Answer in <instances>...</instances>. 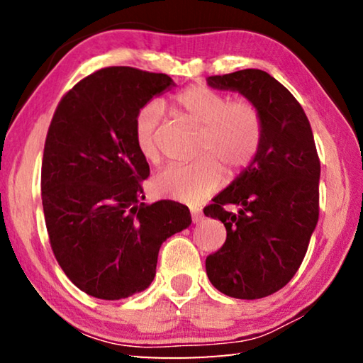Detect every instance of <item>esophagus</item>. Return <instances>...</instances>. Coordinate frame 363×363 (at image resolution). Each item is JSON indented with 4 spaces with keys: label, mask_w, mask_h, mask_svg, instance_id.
<instances>
[{
    "label": "esophagus",
    "mask_w": 363,
    "mask_h": 363,
    "mask_svg": "<svg viewBox=\"0 0 363 363\" xmlns=\"http://www.w3.org/2000/svg\"><path fill=\"white\" fill-rule=\"evenodd\" d=\"M190 214H192L194 223H200V220L203 219V214L200 213V210H190Z\"/></svg>",
    "instance_id": "1"
}]
</instances>
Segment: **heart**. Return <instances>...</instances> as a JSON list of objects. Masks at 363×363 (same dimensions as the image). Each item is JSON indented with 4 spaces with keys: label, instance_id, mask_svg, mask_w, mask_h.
<instances>
[{
    "label": "heart",
    "instance_id": "heart-1",
    "mask_svg": "<svg viewBox=\"0 0 363 363\" xmlns=\"http://www.w3.org/2000/svg\"><path fill=\"white\" fill-rule=\"evenodd\" d=\"M171 108L181 123L199 130L195 140L199 158L158 171L152 179V189L158 196L201 203L223 186V166L235 176L259 155L264 118L259 107L248 97L230 99L229 94L210 86L192 84L173 97ZM162 107L155 102L144 106L134 118V143L145 162L152 164L162 158Z\"/></svg>",
    "mask_w": 363,
    "mask_h": 363
}]
</instances>
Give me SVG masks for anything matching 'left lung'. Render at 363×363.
Listing matches in <instances>:
<instances>
[{"mask_svg":"<svg viewBox=\"0 0 363 363\" xmlns=\"http://www.w3.org/2000/svg\"><path fill=\"white\" fill-rule=\"evenodd\" d=\"M206 82L242 93L264 118L259 155L203 210L227 230L223 247L206 257L208 279L227 296L259 299L284 288L304 259L318 220L320 160L301 104L267 72L247 69ZM229 204L241 210L232 213Z\"/></svg>","mask_w":363,"mask_h":363,"instance_id":"8db88e82","label":"left lung"}]
</instances>
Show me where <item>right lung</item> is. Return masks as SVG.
<instances>
[{"label": "right lung", "instance_id": "obj_1", "mask_svg": "<svg viewBox=\"0 0 363 363\" xmlns=\"http://www.w3.org/2000/svg\"><path fill=\"white\" fill-rule=\"evenodd\" d=\"M173 79L134 67H106L60 99L41 164V200L52 253L79 290L123 299L155 277L162 243L190 225L187 206L153 205L149 163L134 143V118Z\"/></svg>", "mask_w": 363, "mask_h": 363}]
</instances>
